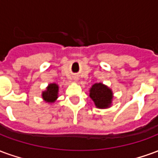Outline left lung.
Here are the masks:
<instances>
[{
	"mask_svg": "<svg viewBox=\"0 0 158 158\" xmlns=\"http://www.w3.org/2000/svg\"><path fill=\"white\" fill-rule=\"evenodd\" d=\"M89 96L99 108H106L111 105L113 99L112 90L102 84H95L89 90Z\"/></svg>",
	"mask_w": 158,
	"mask_h": 158,
	"instance_id": "1",
	"label": "left lung"
}]
</instances>
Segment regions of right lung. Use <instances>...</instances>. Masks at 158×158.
<instances>
[{
    "label": "right lung",
    "instance_id": "obj_1",
    "mask_svg": "<svg viewBox=\"0 0 158 158\" xmlns=\"http://www.w3.org/2000/svg\"><path fill=\"white\" fill-rule=\"evenodd\" d=\"M57 92H58V86L56 84L49 85L45 91L42 93V97L47 102H54L55 100L57 98Z\"/></svg>",
    "mask_w": 158,
    "mask_h": 158
}]
</instances>
